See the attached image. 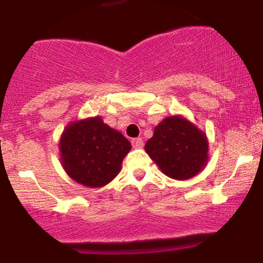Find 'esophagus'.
I'll list each match as a JSON object with an SVG mask.
<instances>
[{
	"label": "esophagus",
	"instance_id": "obj_1",
	"mask_svg": "<svg viewBox=\"0 0 263 263\" xmlns=\"http://www.w3.org/2000/svg\"><path fill=\"white\" fill-rule=\"evenodd\" d=\"M132 146H134V148H142L143 147V140L142 138H134L132 140Z\"/></svg>",
	"mask_w": 263,
	"mask_h": 263
}]
</instances>
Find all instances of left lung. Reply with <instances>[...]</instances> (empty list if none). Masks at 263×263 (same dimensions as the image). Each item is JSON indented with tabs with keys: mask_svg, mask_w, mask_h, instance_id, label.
<instances>
[{
	"mask_svg": "<svg viewBox=\"0 0 263 263\" xmlns=\"http://www.w3.org/2000/svg\"><path fill=\"white\" fill-rule=\"evenodd\" d=\"M144 149L163 174L177 180L195 177L209 162L206 134L182 115L163 119Z\"/></svg>",
	"mask_w": 263,
	"mask_h": 263,
	"instance_id": "1",
	"label": "left lung"
}]
</instances>
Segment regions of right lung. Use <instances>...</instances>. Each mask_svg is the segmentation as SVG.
Listing matches in <instances>:
<instances>
[{
  "label": "right lung",
  "instance_id": "right-lung-1",
  "mask_svg": "<svg viewBox=\"0 0 263 263\" xmlns=\"http://www.w3.org/2000/svg\"><path fill=\"white\" fill-rule=\"evenodd\" d=\"M131 143L101 116L70 121L59 138L63 170L71 179L89 188H101L116 178Z\"/></svg>",
  "mask_w": 263,
  "mask_h": 263
}]
</instances>
